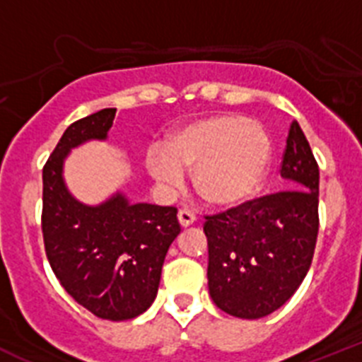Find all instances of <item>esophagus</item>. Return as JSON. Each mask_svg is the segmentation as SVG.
Here are the masks:
<instances>
[{
	"mask_svg": "<svg viewBox=\"0 0 362 362\" xmlns=\"http://www.w3.org/2000/svg\"><path fill=\"white\" fill-rule=\"evenodd\" d=\"M177 219H179V225L183 226V228H187V226H190L196 223L197 217H196V214L190 212V210H179Z\"/></svg>",
	"mask_w": 362,
	"mask_h": 362,
	"instance_id": "esophagus-1",
	"label": "esophagus"
}]
</instances>
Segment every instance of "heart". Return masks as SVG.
<instances>
[{
    "instance_id": "obj_1",
    "label": "heart",
    "mask_w": 362,
    "mask_h": 362,
    "mask_svg": "<svg viewBox=\"0 0 362 362\" xmlns=\"http://www.w3.org/2000/svg\"><path fill=\"white\" fill-rule=\"evenodd\" d=\"M268 159L270 139L257 121L212 116L175 130L163 150H150L146 170L168 190H177L183 172L194 170V187L204 203L232 206L254 194Z\"/></svg>"
}]
</instances>
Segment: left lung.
<instances>
[{
    "label": "left lung",
    "mask_w": 362,
    "mask_h": 362,
    "mask_svg": "<svg viewBox=\"0 0 362 362\" xmlns=\"http://www.w3.org/2000/svg\"><path fill=\"white\" fill-rule=\"evenodd\" d=\"M281 177L288 190L206 216L209 290L217 308L261 319L296 293L319 232V166L299 123L290 124Z\"/></svg>",
    "instance_id": "obj_1"
}]
</instances>
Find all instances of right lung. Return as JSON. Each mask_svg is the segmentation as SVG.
<instances>
[{
    "mask_svg": "<svg viewBox=\"0 0 362 362\" xmlns=\"http://www.w3.org/2000/svg\"><path fill=\"white\" fill-rule=\"evenodd\" d=\"M116 108L90 114L65 130L43 168L45 252L63 288L95 317L127 321L158 296L161 268L181 232L177 209L130 203L116 192L101 204H85L69 192L63 165L70 150L105 141Z\"/></svg>",
    "mask_w": 362,
    "mask_h": 362,
    "instance_id": "obj_1",
    "label": "right lung"
}]
</instances>
